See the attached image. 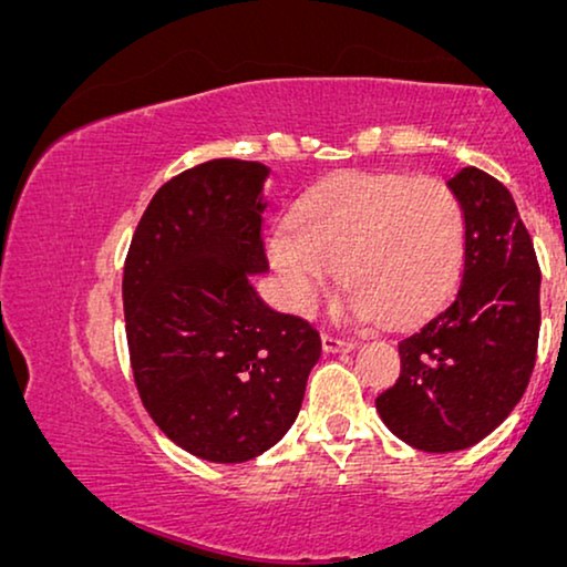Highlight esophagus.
<instances>
[{
    "instance_id": "1",
    "label": "esophagus",
    "mask_w": 567,
    "mask_h": 567,
    "mask_svg": "<svg viewBox=\"0 0 567 567\" xmlns=\"http://www.w3.org/2000/svg\"><path fill=\"white\" fill-rule=\"evenodd\" d=\"M321 344H323V352H329V354H347V352H354V349H357V341L331 337V333H323Z\"/></svg>"
}]
</instances>
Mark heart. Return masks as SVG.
I'll return each mask as SVG.
<instances>
[{"label": "heart", "instance_id": "heart-1", "mask_svg": "<svg viewBox=\"0 0 567 567\" xmlns=\"http://www.w3.org/2000/svg\"><path fill=\"white\" fill-rule=\"evenodd\" d=\"M467 254V215L460 195L434 177L341 174L308 195L292 230L269 238L292 313L310 316L331 292L333 269L349 310L374 321L413 323L457 287Z\"/></svg>", "mask_w": 567, "mask_h": 567}]
</instances>
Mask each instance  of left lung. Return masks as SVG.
I'll return each instance as SVG.
<instances>
[{
    "label": "left lung",
    "mask_w": 567,
    "mask_h": 567,
    "mask_svg": "<svg viewBox=\"0 0 567 567\" xmlns=\"http://www.w3.org/2000/svg\"><path fill=\"white\" fill-rule=\"evenodd\" d=\"M467 215L460 287L398 341L401 378L378 395L398 440L460 452L485 440L529 385L539 339V265L508 189L475 166L446 182Z\"/></svg>",
    "instance_id": "obj_1"
}]
</instances>
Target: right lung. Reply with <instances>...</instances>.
<instances>
[{
    "label": "right lung",
    "instance_id": "add662e5",
    "mask_svg": "<svg viewBox=\"0 0 567 567\" xmlns=\"http://www.w3.org/2000/svg\"><path fill=\"white\" fill-rule=\"evenodd\" d=\"M269 166L213 158L154 195L123 272L125 333L148 416L195 457L234 465L275 446L298 419L321 337L269 308L251 275Z\"/></svg>",
    "mask_w": 567,
    "mask_h": 567
}]
</instances>
